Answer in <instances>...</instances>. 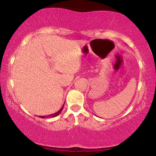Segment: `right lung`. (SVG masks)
Wrapping results in <instances>:
<instances>
[{
	"label": "right lung",
	"instance_id": "obj_1",
	"mask_svg": "<svg viewBox=\"0 0 156 156\" xmlns=\"http://www.w3.org/2000/svg\"><path fill=\"white\" fill-rule=\"evenodd\" d=\"M64 105H63V106H62V108H61V109H60L59 111H58V112H57L54 113V114H49V115H48V116H39V117H41V118H53V117H56V116H58V114H59L60 113L62 112V109H63V108H64Z\"/></svg>",
	"mask_w": 156,
	"mask_h": 156
}]
</instances>
